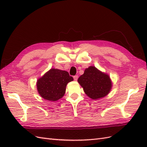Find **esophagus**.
Listing matches in <instances>:
<instances>
[{"instance_id":"obj_1","label":"esophagus","mask_w":147,"mask_h":147,"mask_svg":"<svg viewBox=\"0 0 147 147\" xmlns=\"http://www.w3.org/2000/svg\"><path fill=\"white\" fill-rule=\"evenodd\" d=\"M78 78V75H75V76H74V80H75V81L77 80Z\"/></svg>"}]
</instances>
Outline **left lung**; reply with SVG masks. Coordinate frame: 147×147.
Instances as JSON below:
<instances>
[{
	"instance_id": "8db88e82",
	"label": "left lung",
	"mask_w": 147,
	"mask_h": 147,
	"mask_svg": "<svg viewBox=\"0 0 147 147\" xmlns=\"http://www.w3.org/2000/svg\"><path fill=\"white\" fill-rule=\"evenodd\" d=\"M78 82L85 94L94 100L107 95L112 87L109 75L102 72L94 66L84 70V74L78 78Z\"/></svg>"
}]
</instances>
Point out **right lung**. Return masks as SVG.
Instances as JSON below:
<instances>
[{
	"label": "right lung",
	"instance_id": "add662e5",
	"mask_svg": "<svg viewBox=\"0 0 147 147\" xmlns=\"http://www.w3.org/2000/svg\"><path fill=\"white\" fill-rule=\"evenodd\" d=\"M73 80L67 71L51 69L37 80V91L43 99L56 101L64 96L67 84Z\"/></svg>",
	"mask_w": 147,
	"mask_h": 147
}]
</instances>
